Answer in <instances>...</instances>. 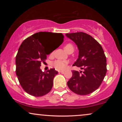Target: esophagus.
Instances as JSON below:
<instances>
[{"instance_id":"obj_1","label":"esophagus","mask_w":122,"mask_h":122,"mask_svg":"<svg viewBox=\"0 0 122 122\" xmlns=\"http://www.w3.org/2000/svg\"><path fill=\"white\" fill-rule=\"evenodd\" d=\"M59 71V73H64V71Z\"/></svg>"}]
</instances>
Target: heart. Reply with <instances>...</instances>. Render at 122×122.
I'll list each match as a JSON object with an SVG mask.
<instances>
[{
    "label": "heart",
    "instance_id": "obj_1",
    "mask_svg": "<svg viewBox=\"0 0 122 122\" xmlns=\"http://www.w3.org/2000/svg\"><path fill=\"white\" fill-rule=\"evenodd\" d=\"M71 49H74V46L71 43H67L64 46V49L66 51ZM53 53H51V55ZM52 65L57 70H63L66 68V66H67V62L65 61H62V60H56L52 63Z\"/></svg>",
    "mask_w": 122,
    "mask_h": 122
}]
</instances>
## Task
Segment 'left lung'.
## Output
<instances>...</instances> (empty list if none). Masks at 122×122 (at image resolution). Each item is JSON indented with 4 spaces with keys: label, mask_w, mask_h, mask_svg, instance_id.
<instances>
[{
    "label": "left lung",
    "mask_w": 122,
    "mask_h": 122,
    "mask_svg": "<svg viewBox=\"0 0 122 122\" xmlns=\"http://www.w3.org/2000/svg\"><path fill=\"white\" fill-rule=\"evenodd\" d=\"M66 36L77 45L79 56L73 66L83 71H72L67 82L76 94L84 96L93 93L101 86L107 73V59L101 45L92 36L83 32L66 33Z\"/></svg>",
    "instance_id": "8db88e82"
}]
</instances>
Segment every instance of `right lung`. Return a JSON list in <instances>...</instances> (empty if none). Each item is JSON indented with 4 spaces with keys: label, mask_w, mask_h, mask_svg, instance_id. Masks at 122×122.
Listing matches in <instances>:
<instances>
[{
    "label": "right lung",
    "mask_w": 122,
    "mask_h": 122,
    "mask_svg": "<svg viewBox=\"0 0 122 122\" xmlns=\"http://www.w3.org/2000/svg\"><path fill=\"white\" fill-rule=\"evenodd\" d=\"M64 36L61 33L41 31L29 36L23 41L16 56V74L25 92L34 97H41L51 91L53 79L58 74L54 68L43 72L40 69L45 63L46 56L56 49L50 46L54 41L62 44Z\"/></svg>",
    "instance_id": "add662e5"
}]
</instances>
